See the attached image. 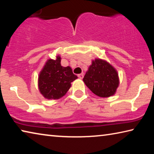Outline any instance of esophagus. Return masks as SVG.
<instances>
[{"mask_svg": "<svg viewBox=\"0 0 154 154\" xmlns=\"http://www.w3.org/2000/svg\"><path fill=\"white\" fill-rule=\"evenodd\" d=\"M77 76H78V77L79 78V79H83V74H79L77 75Z\"/></svg>", "mask_w": 154, "mask_h": 154, "instance_id": "34e87169", "label": "esophagus"}]
</instances>
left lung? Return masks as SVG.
<instances>
[{"mask_svg":"<svg viewBox=\"0 0 154 154\" xmlns=\"http://www.w3.org/2000/svg\"><path fill=\"white\" fill-rule=\"evenodd\" d=\"M83 80L94 94L103 98L113 95L119 85L118 74L116 69L100 59L92 61Z\"/></svg>","mask_w":154,"mask_h":154,"instance_id":"8db88e82","label":"left lung"}]
</instances>
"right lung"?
Returning <instances> with one entry per match:
<instances>
[{"instance_id":"add662e5","label":"right lung","mask_w":154,"mask_h":154,"mask_svg":"<svg viewBox=\"0 0 154 154\" xmlns=\"http://www.w3.org/2000/svg\"><path fill=\"white\" fill-rule=\"evenodd\" d=\"M61 58L49 59L38 77V89L48 99H58L66 94L71 88V83L77 79L70 66H61Z\"/></svg>"}]
</instances>
